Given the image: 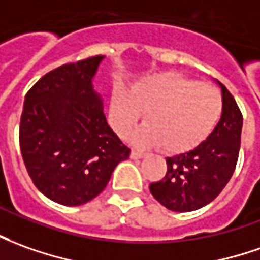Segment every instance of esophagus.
<instances>
[{"label": "esophagus", "mask_w": 260, "mask_h": 260, "mask_svg": "<svg viewBox=\"0 0 260 260\" xmlns=\"http://www.w3.org/2000/svg\"><path fill=\"white\" fill-rule=\"evenodd\" d=\"M132 158H134V160H137V158H143L144 155H146V153L144 151H140V150H132Z\"/></svg>", "instance_id": "obj_1"}]
</instances>
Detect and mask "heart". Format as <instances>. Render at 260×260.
Here are the masks:
<instances>
[{"label": "heart", "instance_id": "1", "mask_svg": "<svg viewBox=\"0 0 260 260\" xmlns=\"http://www.w3.org/2000/svg\"><path fill=\"white\" fill-rule=\"evenodd\" d=\"M222 94L211 83L180 72H164L137 82L128 92L116 89L109 119L121 137L133 132L144 113L146 126L136 139L166 153H185L200 146L221 119Z\"/></svg>", "mask_w": 260, "mask_h": 260}]
</instances>
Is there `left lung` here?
<instances>
[{
  "mask_svg": "<svg viewBox=\"0 0 260 260\" xmlns=\"http://www.w3.org/2000/svg\"><path fill=\"white\" fill-rule=\"evenodd\" d=\"M222 90L223 109L214 132L188 153L167 157V174L150 184V192L175 212L195 211L214 201L234 174L241 148L242 113L234 96Z\"/></svg>",
  "mask_w": 260,
  "mask_h": 260,
  "instance_id": "8db88e82",
  "label": "left lung"
}]
</instances>
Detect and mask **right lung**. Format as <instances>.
Masks as SVG:
<instances>
[{"label":"right lung","mask_w":260,"mask_h":260,"mask_svg":"<svg viewBox=\"0 0 260 260\" xmlns=\"http://www.w3.org/2000/svg\"><path fill=\"white\" fill-rule=\"evenodd\" d=\"M103 56L48 72L25 96L19 147L35 187L52 201L76 207L106 188L130 155L107 124L92 79Z\"/></svg>","instance_id":"obj_1"}]
</instances>
